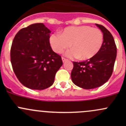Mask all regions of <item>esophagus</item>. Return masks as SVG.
<instances>
[{
    "instance_id": "1",
    "label": "esophagus",
    "mask_w": 126,
    "mask_h": 126,
    "mask_svg": "<svg viewBox=\"0 0 126 126\" xmlns=\"http://www.w3.org/2000/svg\"><path fill=\"white\" fill-rule=\"evenodd\" d=\"M62 61H63V63H64V62H66V61L68 60L66 59V58H64V57H62Z\"/></svg>"
}]
</instances>
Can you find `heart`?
I'll return each mask as SVG.
<instances>
[{
	"instance_id": "heart-1",
	"label": "heart",
	"mask_w": 126,
	"mask_h": 126,
	"mask_svg": "<svg viewBox=\"0 0 126 126\" xmlns=\"http://www.w3.org/2000/svg\"><path fill=\"white\" fill-rule=\"evenodd\" d=\"M103 40L101 30L88 25L68 27L61 34L55 33L49 37V43L54 52L61 54L71 46L72 48L66 52V55L80 60L94 57L102 47Z\"/></svg>"
}]
</instances>
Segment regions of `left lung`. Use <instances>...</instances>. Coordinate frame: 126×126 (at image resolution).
<instances>
[{
  "mask_svg": "<svg viewBox=\"0 0 126 126\" xmlns=\"http://www.w3.org/2000/svg\"><path fill=\"white\" fill-rule=\"evenodd\" d=\"M103 33V44L94 57L82 62H73L71 77L76 85L85 90L96 88L107 82L113 70L116 46L111 33L103 25L96 24Z\"/></svg>",
  "mask_w": 126,
  "mask_h": 126,
  "instance_id": "left-lung-1",
  "label": "left lung"
}]
</instances>
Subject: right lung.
Listing matches in <instances>:
<instances>
[{
    "label": "right lung",
    "instance_id": "right-lung-1",
    "mask_svg": "<svg viewBox=\"0 0 126 126\" xmlns=\"http://www.w3.org/2000/svg\"><path fill=\"white\" fill-rule=\"evenodd\" d=\"M50 30L43 23L33 24L15 35L10 52L14 72L28 88L42 90L50 87L63 64L49 43Z\"/></svg>",
    "mask_w": 126,
    "mask_h": 126
}]
</instances>
